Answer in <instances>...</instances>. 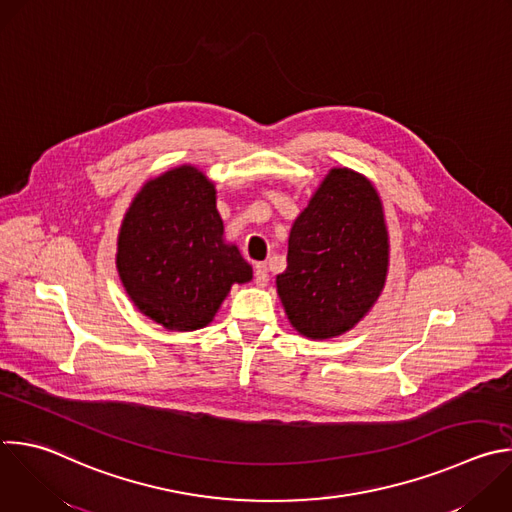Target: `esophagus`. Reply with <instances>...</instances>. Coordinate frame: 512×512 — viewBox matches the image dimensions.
Instances as JSON below:
<instances>
[{"label":"esophagus","instance_id":"1","mask_svg":"<svg viewBox=\"0 0 512 512\" xmlns=\"http://www.w3.org/2000/svg\"><path fill=\"white\" fill-rule=\"evenodd\" d=\"M255 283L259 287H265L269 283V269L265 263H257L255 265Z\"/></svg>","mask_w":512,"mask_h":512}]
</instances>
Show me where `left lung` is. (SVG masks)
I'll list each match as a JSON object with an SVG mask.
<instances>
[{
	"label": "left lung",
	"mask_w": 512,
	"mask_h": 512,
	"mask_svg": "<svg viewBox=\"0 0 512 512\" xmlns=\"http://www.w3.org/2000/svg\"><path fill=\"white\" fill-rule=\"evenodd\" d=\"M388 271V231L376 189L333 168L289 233L277 291L291 325L325 339L354 327L378 299Z\"/></svg>",
	"instance_id": "8db88e82"
}]
</instances>
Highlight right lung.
Wrapping results in <instances>:
<instances>
[{"label": "right lung", "mask_w": 512, "mask_h": 512, "mask_svg": "<svg viewBox=\"0 0 512 512\" xmlns=\"http://www.w3.org/2000/svg\"><path fill=\"white\" fill-rule=\"evenodd\" d=\"M116 265L134 305L175 331L205 327L231 285L253 277L223 243L215 187L193 166L144 185L124 217Z\"/></svg>", "instance_id": "1"}]
</instances>
